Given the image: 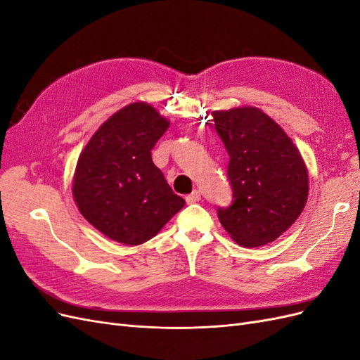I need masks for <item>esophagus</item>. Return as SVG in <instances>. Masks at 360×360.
Listing matches in <instances>:
<instances>
[{
	"mask_svg": "<svg viewBox=\"0 0 360 360\" xmlns=\"http://www.w3.org/2000/svg\"><path fill=\"white\" fill-rule=\"evenodd\" d=\"M200 200H201V192L197 191V189H195L192 193H189L188 197H186V202L188 204H193V202H197Z\"/></svg>",
	"mask_w": 360,
	"mask_h": 360,
	"instance_id": "34e87169",
	"label": "esophagus"
}]
</instances>
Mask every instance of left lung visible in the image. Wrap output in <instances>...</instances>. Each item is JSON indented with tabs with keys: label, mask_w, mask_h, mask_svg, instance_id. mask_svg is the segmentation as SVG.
I'll use <instances>...</instances> for the list:
<instances>
[{
	"label": "left lung",
	"mask_w": 360,
	"mask_h": 360,
	"mask_svg": "<svg viewBox=\"0 0 360 360\" xmlns=\"http://www.w3.org/2000/svg\"><path fill=\"white\" fill-rule=\"evenodd\" d=\"M230 156L233 204L217 209L225 231L243 248L275 242L297 221L308 201V168L274 118L255 106L213 111Z\"/></svg>",
	"instance_id": "1"
}]
</instances>
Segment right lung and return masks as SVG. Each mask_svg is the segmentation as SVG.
I'll return each mask as SVG.
<instances>
[{"label":"right lung","instance_id":"right-lung-1","mask_svg":"<svg viewBox=\"0 0 360 360\" xmlns=\"http://www.w3.org/2000/svg\"><path fill=\"white\" fill-rule=\"evenodd\" d=\"M169 120L147 102L129 103L96 130L81 151L72 193L81 214L114 242L155 237L186 204L151 160Z\"/></svg>","mask_w":360,"mask_h":360}]
</instances>
